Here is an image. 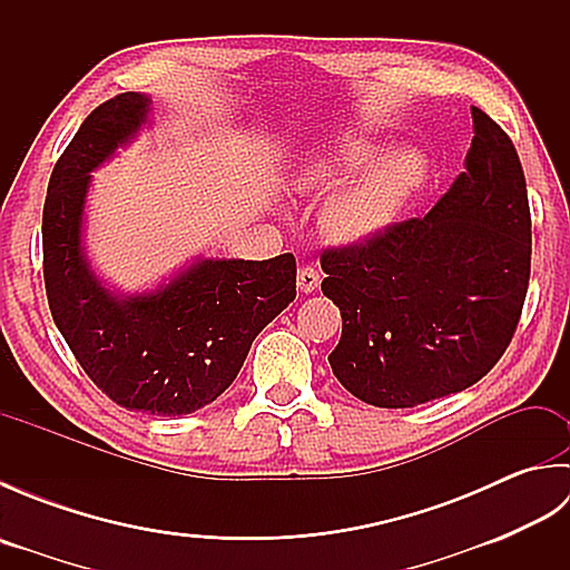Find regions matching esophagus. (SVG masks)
<instances>
[{"instance_id": "esophagus-1", "label": "esophagus", "mask_w": 570, "mask_h": 570, "mask_svg": "<svg viewBox=\"0 0 570 570\" xmlns=\"http://www.w3.org/2000/svg\"><path fill=\"white\" fill-rule=\"evenodd\" d=\"M296 282H298V288H301V292H304V294H313V292H316V288L321 286V272H318V266H313V264H304V266H301Z\"/></svg>"}]
</instances>
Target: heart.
Masks as SVG:
<instances>
[{
    "instance_id": "1",
    "label": "heart",
    "mask_w": 570,
    "mask_h": 570,
    "mask_svg": "<svg viewBox=\"0 0 570 570\" xmlns=\"http://www.w3.org/2000/svg\"><path fill=\"white\" fill-rule=\"evenodd\" d=\"M374 156L367 144H350L328 159L313 161L298 176L304 190H325L341 186L345 178L365 168ZM421 154L402 149L370 166L353 184L337 190L325 205V233L341 242H360L377 235L402 208L406 196L421 180Z\"/></svg>"
}]
</instances>
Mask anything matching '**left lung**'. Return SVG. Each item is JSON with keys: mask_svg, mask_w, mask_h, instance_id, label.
Instances as JSON below:
<instances>
[{"mask_svg": "<svg viewBox=\"0 0 570 570\" xmlns=\"http://www.w3.org/2000/svg\"><path fill=\"white\" fill-rule=\"evenodd\" d=\"M465 171L423 217L321 254L323 294L341 308L328 355L350 394L409 409L463 392L498 365L531 274L527 180L512 139L480 107Z\"/></svg>", "mask_w": 570, "mask_h": 570, "instance_id": "obj_1", "label": "left lung"}]
</instances>
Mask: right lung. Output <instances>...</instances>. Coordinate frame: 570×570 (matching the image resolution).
Segmentation results:
<instances>
[{
  "instance_id": "1",
  "label": "right lung",
  "mask_w": 570,
  "mask_h": 570,
  "mask_svg": "<svg viewBox=\"0 0 570 570\" xmlns=\"http://www.w3.org/2000/svg\"><path fill=\"white\" fill-rule=\"evenodd\" d=\"M147 112L144 95H115L60 154L43 203V282L53 323L102 394L144 414L180 416L235 382L254 337L296 298V259H205L154 294L107 292L82 257L85 193L92 168Z\"/></svg>"
}]
</instances>
